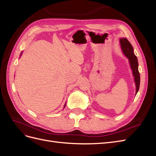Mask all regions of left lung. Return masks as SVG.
<instances>
[{
    "mask_svg": "<svg viewBox=\"0 0 156 156\" xmlns=\"http://www.w3.org/2000/svg\"><path fill=\"white\" fill-rule=\"evenodd\" d=\"M120 43L121 44V48L122 51L124 55L127 56L129 59V63L131 65V68L132 71H133V74L134 76L135 82L136 84V94L139 91V87H140V73L138 69V61L137 58L135 55L133 53V48L132 47L130 42L127 40L126 38L120 39Z\"/></svg>",
    "mask_w": 156,
    "mask_h": 156,
    "instance_id": "1",
    "label": "left lung"
}]
</instances>
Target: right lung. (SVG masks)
Masks as SVG:
<instances>
[{"label":"right lung","instance_id":"obj_1","mask_svg":"<svg viewBox=\"0 0 156 156\" xmlns=\"http://www.w3.org/2000/svg\"><path fill=\"white\" fill-rule=\"evenodd\" d=\"M65 105H66V104H65Z\"/></svg>","mask_w":156,"mask_h":156}]
</instances>
